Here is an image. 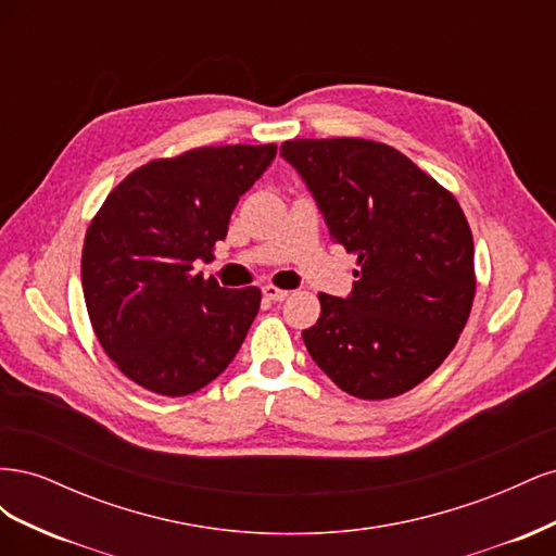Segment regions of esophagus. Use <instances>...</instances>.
<instances>
[{
	"instance_id": "obj_1",
	"label": "esophagus",
	"mask_w": 556,
	"mask_h": 556,
	"mask_svg": "<svg viewBox=\"0 0 556 556\" xmlns=\"http://www.w3.org/2000/svg\"><path fill=\"white\" fill-rule=\"evenodd\" d=\"M262 292L266 299H271V301H285L290 296L288 290H280V288H276V285H264Z\"/></svg>"
}]
</instances>
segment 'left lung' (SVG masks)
<instances>
[{"label":"left lung","instance_id":"8db88e82","mask_svg":"<svg viewBox=\"0 0 556 556\" xmlns=\"http://www.w3.org/2000/svg\"><path fill=\"white\" fill-rule=\"evenodd\" d=\"M280 155L359 264L345 299L319 292L323 313L301 333L311 357L352 396L413 390L457 345L473 306V237L457 199L376 141L294 139Z\"/></svg>","mask_w":556,"mask_h":556}]
</instances>
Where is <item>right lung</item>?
Instances as JSON below:
<instances>
[{
    "mask_svg": "<svg viewBox=\"0 0 556 556\" xmlns=\"http://www.w3.org/2000/svg\"><path fill=\"white\" fill-rule=\"evenodd\" d=\"M276 146H206L131 172L83 243L92 329L121 371L162 396L192 394L237 357L260 311L257 288L194 274L225 241L229 217L271 166Z\"/></svg>",
    "mask_w": 556,
    "mask_h": 556,
    "instance_id": "1",
    "label": "right lung"
}]
</instances>
